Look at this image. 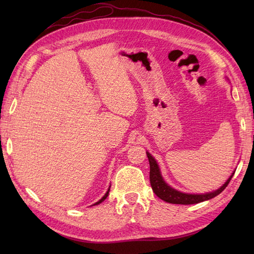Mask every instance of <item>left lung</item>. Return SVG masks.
Listing matches in <instances>:
<instances>
[{"mask_svg":"<svg viewBox=\"0 0 254 254\" xmlns=\"http://www.w3.org/2000/svg\"><path fill=\"white\" fill-rule=\"evenodd\" d=\"M146 155H147L148 161H149V166H150V172H149V180H150V186L151 189L160 199L168 202V203H174V204H195L202 202L205 200H209V199L214 198L215 196L219 195L222 190H224L227 186L229 184L230 180L232 179V177L235 172L232 173V175L229 177L228 180L222 184V186L209 193L204 194H190V193H183L181 190H176L172 188L171 186L165 182L162 174H161L159 164L148 151H146Z\"/></svg>","mask_w":254,"mask_h":254,"instance_id":"left-lung-1","label":"left lung"}]
</instances>
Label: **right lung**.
<instances>
[{"mask_svg":"<svg viewBox=\"0 0 254 254\" xmlns=\"http://www.w3.org/2000/svg\"><path fill=\"white\" fill-rule=\"evenodd\" d=\"M110 187H111V186H110ZM110 187H109L108 190H107V191H106V194H105V195H104V196L102 197V199H99V200H98L97 202H95L94 204H92V205H97V204H99V203H102V202H103V201L105 200V199H106L107 197H108V195H109V190H110ZM92 205H91V206H92Z\"/></svg>","mask_w":254,"mask_h":254,"instance_id":"right-lung-1","label":"right lung"}]
</instances>
